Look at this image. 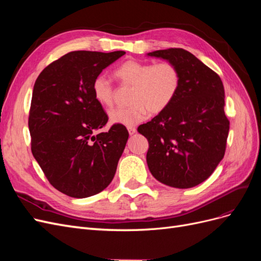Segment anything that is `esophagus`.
<instances>
[{
  "label": "esophagus",
  "mask_w": 261,
  "mask_h": 261,
  "mask_svg": "<svg viewBox=\"0 0 261 261\" xmlns=\"http://www.w3.org/2000/svg\"><path fill=\"white\" fill-rule=\"evenodd\" d=\"M127 130H128V133H129V135L132 136V135H134V134L136 133V128L135 127H127Z\"/></svg>",
  "instance_id": "obj_1"
}]
</instances>
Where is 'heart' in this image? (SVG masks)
I'll use <instances>...</instances> for the list:
<instances>
[{
    "mask_svg": "<svg viewBox=\"0 0 261 261\" xmlns=\"http://www.w3.org/2000/svg\"><path fill=\"white\" fill-rule=\"evenodd\" d=\"M115 77L122 84L133 87L129 108H116L109 112L110 122L132 127L145 121L149 112L159 114L174 101L180 86V73L172 62L158 64L126 61L115 69ZM92 96L105 108L113 106L114 88L111 81L103 75L94 78Z\"/></svg>",
    "mask_w": 261,
    "mask_h": 261,
    "instance_id": "b5f03b06",
    "label": "heart"
}]
</instances>
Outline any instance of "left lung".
I'll return each instance as SVG.
<instances>
[{
    "instance_id": "1",
    "label": "left lung",
    "mask_w": 261,
    "mask_h": 261,
    "mask_svg": "<svg viewBox=\"0 0 261 261\" xmlns=\"http://www.w3.org/2000/svg\"><path fill=\"white\" fill-rule=\"evenodd\" d=\"M147 57L172 62L180 73L174 101L137 129L149 143L148 168L162 184L197 186L212 174L225 152L230 122L222 81L184 49L158 50Z\"/></svg>"
}]
</instances>
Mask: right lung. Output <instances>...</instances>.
<instances>
[{"mask_svg": "<svg viewBox=\"0 0 261 261\" xmlns=\"http://www.w3.org/2000/svg\"><path fill=\"white\" fill-rule=\"evenodd\" d=\"M125 54L69 52L38 76L29 113L31 151L50 184L73 198H86L111 183L128 139L125 126L108 122L92 96V83Z\"/></svg>", "mask_w": 261, "mask_h": 261, "instance_id": "1", "label": "right lung"}]
</instances>
